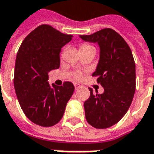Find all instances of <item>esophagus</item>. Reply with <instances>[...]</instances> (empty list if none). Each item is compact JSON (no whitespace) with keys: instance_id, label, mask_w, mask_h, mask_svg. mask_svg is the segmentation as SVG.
<instances>
[{"instance_id":"esophagus-1","label":"esophagus","mask_w":154,"mask_h":154,"mask_svg":"<svg viewBox=\"0 0 154 154\" xmlns=\"http://www.w3.org/2000/svg\"><path fill=\"white\" fill-rule=\"evenodd\" d=\"M80 87H81V85L78 84V83H75V90L79 89Z\"/></svg>"}]
</instances>
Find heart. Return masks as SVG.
I'll use <instances>...</instances> for the list:
<instances>
[{"mask_svg": "<svg viewBox=\"0 0 154 154\" xmlns=\"http://www.w3.org/2000/svg\"><path fill=\"white\" fill-rule=\"evenodd\" d=\"M87 47H93V46H90L88 44H84V45L81 46L80 48H87ZM80 77H81V74H80V73H77V74L75 75V78H76V79H79Z\"/></svg>", "mask_w": 154, "mask_h": 154, "instance_id": "b5f03b06", "label": "heart"}]
</instances>
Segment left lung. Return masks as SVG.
Instances as JSON below:
<instances>
[{
    "label": "left lung",
    "mask_w": 154,
    "mask_h": 154,
    "mask_svg": "<svg viewBox=\"0 0 154 154\" xmlns=\"http://www.w3.org/2000/svg\"><path fill=\"white\" fill-rule=\"evenodd\" d=\"M86 42L97 43L98 63L92 75L104 88L93 93L84 103L85 118L91 126L105 129L118 123L130 108L136 90V65L127 43L112 29H103L89 35H79Z\"/></svg>",
    "instance_id": "1"
}]
</instances>
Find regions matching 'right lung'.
<instances>
[{
    "label": "right lung",
    "instance_id": "right-lung-1",
    "mask_svg": "<svg viewBox=\"0 0 154 154\" xmlns=\"http://www.w3.org/2000/svg\"><path fill=\"white\" fill-rule=\"evenodd\" d=\"M50 25L42 24L27 36L17 51L14 88L27 118L38 125L50 127L60 121L75 86L48 82L51 70L60 66L61 48L72 40Z\"/></svg>",
    "mask_w": 154,
    "mask_h": 154
}]
</instances>
